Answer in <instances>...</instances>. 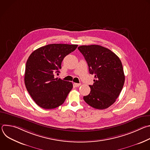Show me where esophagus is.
Returning <instances> with one entry per match:
<instances>
[{
  "label": "esophagus",
  "instance_id": "esophagus-1",
  "mask_svg": "<svg viewBox=\"0 0 150 150\" xmlns=\"http://www.w3.org/2000/svg\"><path fill=\"white\" fill-rule=\"evenodd\" d=\"M74 85L75 87H79L81 85V83H74Z\"/></svg>",
  "mask_w": 150,
  "mask_h": 150
}]
</instances>
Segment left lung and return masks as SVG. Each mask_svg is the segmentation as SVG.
<instances>
[{
    "instance_id": "1",
    "label": "left lung",
    "mask_w": 150,
    "mask_h": 150,
    "mask_svg": "<svg viewBox=\"0 0 150 150\" xmlns=\"http://www.w3.org/2000/svg\"><path fill=\"white\" fill-rule=\"evenodd\" d=\"M78 50L87 61L89 72L94 75L91 91L83 100L93 108L103 110L112 105L124 85L125 75L119 57L99 45L81 46Z\"/></svg>"
}]
</instances>
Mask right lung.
<instances>
[{
  "instance_id": "1",
  "label": "right lung",
  "mask_w": 150,
  "mask_h": 150,
  "mask_svg": "<svg viewBox=\"0 0 150 150\" xmlns=\"http://www.w3.org/2000/svg\"><path fill=\"white\" fill-rule=\"evenodd\" d=\"M78 45L51 44L34 50L25 66L24 82L35 103L41 108L52 109L62 105L73 88L71 82L55 78L66 56Z\"/></svg>"
}]
</instances>
